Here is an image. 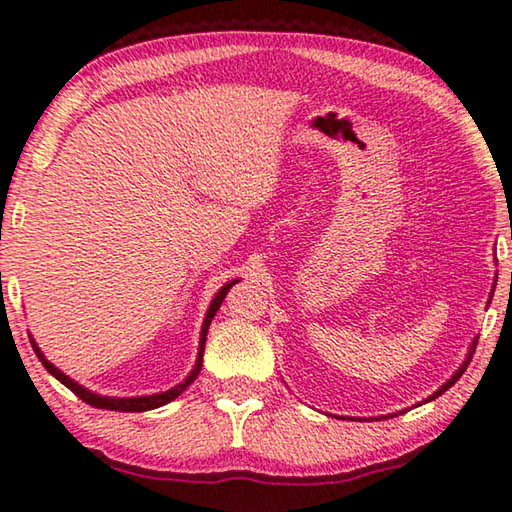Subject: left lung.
<instances>
[{"label":"left lung","instance_id":"obj_1","mask_svg":"<svg viewBox=\"0 0 512 512\" xmlns=\"http://www.w3.org/2000/svg\"><path fill=\"white\" fill-rule=\"evenodd\" d=\"M476 341H479V339H476ZM476 341L472 343V348H470V352H467V359L463 361V366H461V368H458V370L454 372V375H452V379H449V381H445V384H443V386H440V388H438V391H436V393H433V395L429 397V400H436V397H438V395H443V393L447 391V388H452V386L456 384V381H458V379H461V375H463V372H465V368H467V363H470V361H472V354H474V348H476Z\"/></svg>","mask_w":512,"mask_h":512}]
</instances>
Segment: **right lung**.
Returning <instances> with one entry per match:
<instances>
[{
    "instance_id": "right-lung-1",
    "label": "right lung",
    "mask_w": 512,
    "mask_h": 512,
    "mask_svg": "<svg viewBox=\"0 0 512 512\" xmlns=\"http://www.w3.org/2000/svg\"><path fill=\"white\" fill-rule=\"evenodd\" d=\"M239 280H232V282H228L225 284V287H221V291L216 293L214 296V300L210 302V309H207V314H205V320H203V329H201V343H198V357H196V366H194V370L189 372L187 375V379L185 381H180L178 386H173V388H169V391H164V393H155V395H142V397H103V395H97V393H92V391H88V388H83L81 384H76L74 379H69L65 372H60L54 363H49L47 359H45V354L40 352V348H38V343L31 339V345H33V350H36V354H38V359L42 361V366H45L51 375H54L60 384H65L69 391H72L76 397H81V400L85 402V404H90V406H97V409H108V411H124V413H140V411H151V409H158V406H162V404H167V402H171V400H176V397L185 391V388L192 384V381L198 377V372H201V366H203V350H205V336H207V329H210V323H212V318L216 316V311H219V307H221V302H223V298L228 296V291L232 289V284H237Z\"/></svg>"
}]
</instances>
